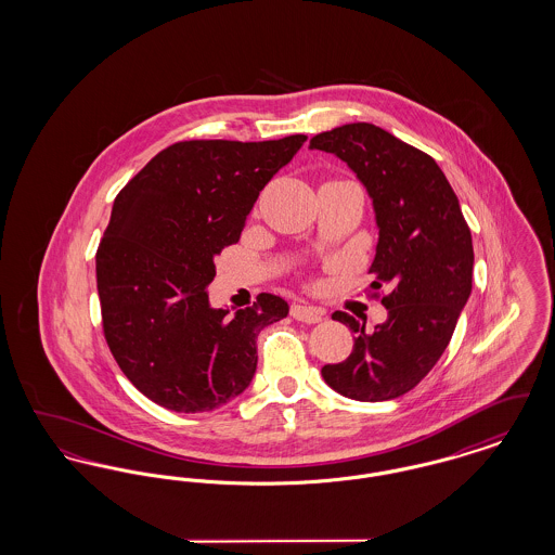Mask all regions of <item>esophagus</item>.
Instances as JSON below:
<instances>
[{"label":"esophagus","mask_w":555,"mask_h":555,"mask_svg":"<svg viewBox=\"0 0 555 555\" xmlns=\"http://www.w3.org/2000/svg\"><path fill=\"white\" fill-rule=\"evenodd\" d=\"M291 317L299 322H306V324H317L324 318V310L314 308V306H293Z\"/></svg>","instance_id":"1"}]
</instances>
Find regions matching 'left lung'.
<instances>
[{"mask_svg":"<svg viewBox=\"0 0 555 555\" xmlns=\"http://www.w3.org/2000/svg\"><path fill=\"white\" fill-rule=\"evenodd\" d=\"M310 150L335 154L366 186L378 243L372 289L389 287L387 320L366 333L345 312L353 349L322 376L337 393L387 401L412 391L451 341L473 291V237L460 202L437 162L369 122L344 125L310 139Z\"/></svg>","mask_w":555,"mask_h":555,"instance_id":"left-lung-1","label":"left lung"}]
</instances>
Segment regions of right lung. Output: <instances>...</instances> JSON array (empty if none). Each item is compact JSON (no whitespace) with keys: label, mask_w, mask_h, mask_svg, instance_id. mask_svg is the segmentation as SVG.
Returning <instances> with one entry per match:
<instances>
[{"label":"right lung","mask_w":555,"mask_h":555,"mask_svg":"<svg viewBox=\"0 0 555 555\" xmlns=\"http://www.w3.org/2000/svg\"><path fill=\"white\" fill-rule=\"evenodd\" d=\"M306 139L181 141L116 195L95 254L104 335L125 376L162 408L210 412L241 396L260 331L289 314L272 293L235 314L216 310L208 285L216 256Z\"/></svg>","instance_id":"1"}]
</instances>
